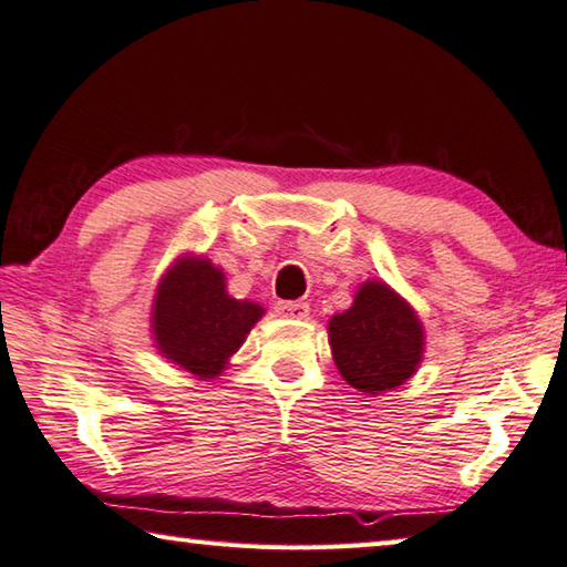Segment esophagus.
<instances>
[{"label":"esophagus","mask_w":567,"mask_h":567,"mask_svg":"<svg viewBox=\"0 0 567 567\" xmlns=\"http://www.w3.org/2000/svg\"><path fill=\"white\" fill-rule=\"evenodd\" d=\"M277 312L282 317H295V319H305L310 315V305L302 300H290V302H277Z\"/></svg>","instance_id":"esophagus-1"}]
</instances>
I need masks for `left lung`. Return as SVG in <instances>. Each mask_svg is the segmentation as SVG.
Listing matches in <instances>:
<instances>
[{
	"label": "left lung",
	"mask_w": 567,
	"mask_h": 567,
	"mask_svg": "<svg viewBox=\"0 0 567 567\" xmlns=\"http://www.w3.org/2000/svg\"><path fill=\"white\" fill-rule=\"evenodd\" d=\"M334 364L347 384L382 394L416 372L424 332L414 310L384 282L359 287L354 305L329 322Z\"/></svg>",
	"instance_id": "1"
}]
</instances>
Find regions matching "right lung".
I'll list each match as a JSON object with an SVG mask.
<instances>
[{
	"label": "right lung",
	"mask_w": 567,
	"mask_h": 567,
	"mask_svg": "<svg viewBox=\"0 0 567 567\" xmlns=\"http://www.w3.org/2000/svg\"><path fill=\"white\" fill-rule=\"evenodd\" d=\"M262 307L225 292V277L208 260H181L163 277L153 305L158 349L200 379L220 374Z\"/></svg>",
	"instance_id": "add662e5"
}]
</instances>
